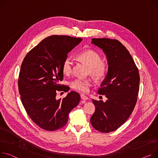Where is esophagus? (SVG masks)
<instances>
[{
	"instance_id": "34e87169",
	"label": "esophagus",
	"mask_w": 158,
	"mask_h": 158,
	"mask_svg": "<svg viewBox=\"0 0 158 158\" xmlns=\"http://www.w3.org/2000/svg\"><path fill=\"white\" fill-rule=\"evenodd\" d=\"M81 99H82L84 100H88V97H86V95H85V94H81Z\"/></svg>"
}]
</instances>
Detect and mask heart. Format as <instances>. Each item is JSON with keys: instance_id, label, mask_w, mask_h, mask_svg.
Here are the masks:
<instances>
[{"instance_id": "1", "label": "heart", "mask_w": 158, "mask_h": 158, "mask_svg": "<svg viewBox=\"0 0 158 158\" xmlns=\"http://www.w3.org/2000/svg\"><path fill=\"white\" fill-rule=\"evenodd\" d=\"M77 58L89 67V72L93 76L97 77L103 76L106 69V64L102 60V57L98 52L92 49L85 50L78 54ZM73 66V59L70 56L67 57L62 64V72L64 74L69 76L72 72ZM92 85L93 81L91 79L77 78L71 82L73 89L82 93H87Z\"/></svg>"}]
</instances>
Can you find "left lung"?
Returning <instances> with one entry per match:
<instances>
[{
	"label": "left lung",
	"instance_id": "obj_1",
	"mask_svg": "<svg viewBox=\"0 0 158 158\" xmlns=\"http://www.w3.org/2000/svg\"><path fill=\"white\" fill-rule=\"evenodd\" d=\"M91 43L106 54L108 72L98 90L107 100L93 99L95 111L90 121L94 129L109 133L127 121L134 109L139 91V69L128 49L118 40L94 38Z\"/></svg>",
	"mask_w": 158,
	"mask_h": 158
}]
</instances>
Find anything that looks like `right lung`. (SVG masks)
Instances as JSON below:
<instances>
[{
	"instance_id": "right-lung-1",
	"label": "right lung",
	"mask_w": 158,
	"mask_h": 158,
	"mask_svg": "<svg viewBox=\"0 0 158 158\" xmlns=\"http://www.w3.org/2000/svg\"><path fill=\"white\" fill-rule=\"evenodd\" d=\"M82 40L65 35L48 37L23 61L18 79L21 100L29 117L42 129L55 131L64 127L69 114L80 102L76 91L68 93L63 99L57 100L56 96L58 91L69 90L60 85L64 79L62 64Z\"/></svg>"
}]
</instances>
